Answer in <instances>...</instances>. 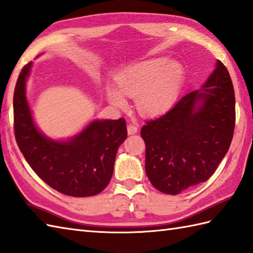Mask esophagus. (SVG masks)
Returning a JSON list of instances; mask_svg holds the SVG:
<instances>
[{
  "instance_id": "1",
  "label": "esophagus",
  "mask_w": 253,
  "mask_h": 253,
  "mask_svg": "<svg viewBox=\"0 0 253 253\" xmlns=\"http://www.w3.org/2000/svg\"><path fill=\"white\" fill-rule=\"evenodd\" d=\"M137 132V126L136 125H134V123H130V125H127V133L132 135V134H135Z\"/></svg>"
}]
</instances>
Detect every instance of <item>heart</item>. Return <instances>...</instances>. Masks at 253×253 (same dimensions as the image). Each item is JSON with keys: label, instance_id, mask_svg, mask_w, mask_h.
Instances as JSON below:
<instances>
[{"label": "heart", "instance_id": "obj_1", "mask_svg": "<svg viewBox=\"0 0 253 253\" xmlns=\"http://www.w3.org/2000/svg\"><path fill=\"white\" fill-rule=\"evenodd\" d=\"M184 81L183 67L168 63L164 57L134 64L117 77L123 94L136 98V107L144 116H157L169 109L181 91ZM109 102L118 108H126L127 103L119 89L107 87Z\"/></svg>", "mask_w": 253, "mask_h": 253}]
</instances>
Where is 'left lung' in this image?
<instances>
[{
  "mask_svg": "<svg viewBox=\"0 0 253 253\" xmlns=\"http://www.w3.org/2000/svg\"><path fill=\"white\" fill-rule=\"evenodd\" d=\"M235 118L233 82L217 60L203 88L142 127L145 170L153 186L177 195L209 179L231 146Z\"/></svg>",
  "mask_w": 253,
  "mask_h": 253,
  "instance_id": "8db88e82",
  "label": "left lung"
}]
</instances>
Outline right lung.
<instances>
[{"label":"right lung","instance_id":"add662e5","mask_svg":"<svg viewBox=\"0 0 253 253\" xmlns=\"http://www.w3.org/2000/svg\"><path fill=\"white\" fill-rule=\"evenodd\" d=\"M31 64L21 69L14 92L17 145L32 170L48 186L72 197L99 194L110 181L117 150L126 138V120H94L67 142L45 137L33 122L26 97Z\"/></svg>","mask_w":253,"mask_h":253}]
</instances>
